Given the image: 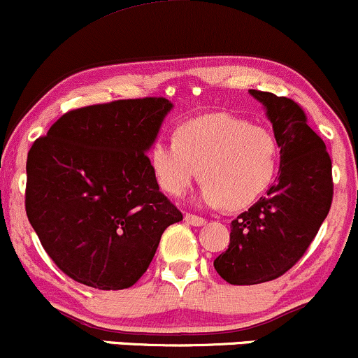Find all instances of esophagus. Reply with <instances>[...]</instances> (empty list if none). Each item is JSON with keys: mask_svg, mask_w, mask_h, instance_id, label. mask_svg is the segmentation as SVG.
Returning a JSON list of instances; mask_svg holds the SVG:
<instances>
[{"mask_svg": "<svg viewBox=\"0 0 358 358\" xmlns=\"http://www.w3.org/2000/svg\"><path fill=\"white\" fill-rule=\"evenodd\" d=\"M184 220L187 222L189 225L193 227H203L206 224V220L203 217H198V215H193V213H186L184 215Z\"/></svg>", "mask_w": 358, "mask_h": 358, "instance_id": "esophagus-1", "label": "esophagus"}]
</instances>
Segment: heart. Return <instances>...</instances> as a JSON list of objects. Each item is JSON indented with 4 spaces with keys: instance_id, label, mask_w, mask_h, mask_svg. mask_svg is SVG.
I'll list each match as a JSON object with an SVG mask.
<instances>
[{
    "instance_id": "obj_1",
    "label": "heart",
    "mask_w": 358,
    "mask_h": 358,
    "mask_svg": "<svg viewBox=\"0 0 358 358\" xmlns=\"http://www.w3.org/2000/svg\"><path fill=\"white\" fill-rule=\"evenodd\" d=\"M278 160L270 129L230 114L182 122L174 140H159L150 150V165L165 193L182 196L199 169V199L230 210L251 205L271 186Z\"/></svg>"
}]
</instances>
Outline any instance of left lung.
Segmentation results:
<instances>
[{
    "mask_svg": "<svg viewBox=\"0 0 358 358\" xmlns=\"http://www.w3.org/2000/svg\"><path fill=\"white\" fill-rule=\"evenodd\" d=\"M263 103L280 148L278 179L230 225V244L213 266L232 285L270 282L290 270L316 237L333 199L331 159L287 97L249 90Z\"/></svg>",
    "mask_w": 358,
    "mask_h": 358,
    "instance_id": "8db88e82",
    "label": "left lung"
}]
</instances>
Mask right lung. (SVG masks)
<instances>
[{"instance_id":"add662e5","label":"right lung","mask_w":358,"mask_h":358,"mask_svg":"<svg viewBox=\"0 0 358 358\" xmlns=\"http://www.w3.org/2000/svg\"><path fill=\"white\" fill-rule=\"evenodd\" d=\"M172 107L160 97L82 107L30 148L27 217L75 282L99 290L134 285L164 230L182 220L160 193L147 155Z\"/></svg>"}]
</instances>
